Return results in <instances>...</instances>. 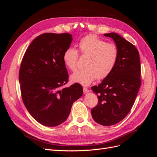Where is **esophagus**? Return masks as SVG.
<instances>
[{"label":"esophagus","instance_id":"34e87169","mask_svg":"<svg viewBox=\"0 0 157 157\" xmlns=\"http://www.w3.org/2000/svg\"><path fill=\"white\" fill-rule=\"evenodd\" d=\"M83 91H84V94H86V93L89 92V90L87 88H86V87H84L83 88Z\"/></svg>","mask_w":157,"mask_h":157}]
</instances>
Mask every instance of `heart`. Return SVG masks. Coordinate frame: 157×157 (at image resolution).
I'll use <instances>...</instances> for the list:
<instances>
[{"mask_svg":"<svg viewBox=\"0 0 157 157\" xmlns=\"http://www.w3.org/2000/svg\"><path fill=\"white\" fill-rule=\"evenodd\" d=\"M80 53L87 58L82 71H77L71 76L74 82L88 86L97 78L101 80L110 75L118 59V48L111 42H106L96 35H89L80 40ZM79 55L77 50L68 48L64 52L63 60L66 67L75 71L77 69Z\"/></svg>","mask_w":157,"mask_h":157,"instance_id":"heart-1","label":"heart"}]
</instances>
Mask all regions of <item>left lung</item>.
Segmentation results:
<instances>
[{
	"label": "left lung",
	"mask_w": 157,
	"mask_h": 157,
	"mask_svg": "<svg viewBox=\"0 0 157 157\" xmlns=\"http://www.w3.org/2000/svg\"><path fill=\"white\" fill-rule=\"evenodd\" d=\"M104 36L115 41L118 59L110 75L91 88L98 98L91 113L97 123L108 126L124 119L130 111L141 86V65L138 50L130 42L115 33Z\"/></svg>",
	"instance_id": "8db88e82"
}]
</instances>
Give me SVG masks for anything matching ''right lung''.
I'll return each mask as SVG.
<instances>
[{"label": "right lung", "mask_w": 157, "mask_h": 157, "mask_svg": "<svg viewBox=\"0 0 157 157\" xmlns=\"http://www.w3.org/2000/svg\"><path fill=\"white\" fill-rule=\"evenodd\" d=\"M72 40L67 33H44L33 40L23 57L19 73L22 100L31 115L44 126L65 122L73 103L83 94L78 83L61 88L69 80L63 56Z\"/></svg>", "instance_id": "add662e5"}]
</instances>
